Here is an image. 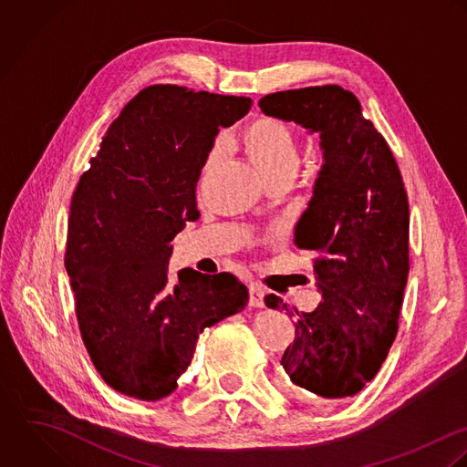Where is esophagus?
Listing matches in <instances>:
<instances>
[{"instance_id":"34e87169","label":"esophagus","mask_w":467,"mask_h":467,"mask_svg":"<svg viewBox=\"0 0 467 467\" xmlns=\"http://www.w3.org/2000/svg\"><path fill=\"white\" fill-rule=\"evenodd\" d=\"M249 292H251V297H249V303L253 305V306H264L265 305V301H264V297H265V290H264V286L260 285V283H251L249 285Z\"/></svg>"}]
</instances>
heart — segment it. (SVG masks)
<instances>
[{
    "label": "heart",
    "instance_id": "obj_1",
    "mask_svg": "<svg viewBox=\"0 0 467 467\" xmlns=\"http://www.w3.org/2000/svg\"><path fill=\"white\" fill-rule=\"evenodd\" d=\"M238 146L253 166L269 181L292 179L299 164V146L294 130L281 119L258 115L251 120L238 137ZM216 151L207 159L205 168L216 162Z\"/></svg>",
    "mask_w": 467,
    "mask_h": 467
}]
</instances>
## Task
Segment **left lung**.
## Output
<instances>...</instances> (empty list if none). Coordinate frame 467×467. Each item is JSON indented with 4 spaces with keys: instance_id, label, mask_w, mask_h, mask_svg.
<instances>
[{
    "instance_id": "1",
    "label": "left lung",
    "mask_w": 467,
    "mask_h": 467,
    "mask_svg": "<svg viewBox=\"0 0 467 467\" xmlns=\"http://www.w3.org/2000/svg\"><path fill=\"white\" fill-rule=\"evenodd\" d=\"M260 108L319 131L325 150L314 196L296 225V244L312 253L323 299L314 312L294 308V343L281 365L316 397H350L379 372L399 330L410 271L404 182L352 92L337 85L285 90L265 95ZM265 303L283 305L275 294Z\"/></svg>"
}]
</instances>
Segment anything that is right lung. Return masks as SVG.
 I'll use <instances>...</instances> for the list:
<instances>
[{
    "label": "right lung",
    "mask_w": 467,
    "mask_h": 467,
    "mask_svg": "<svg viewBox=\"0 0 467 467\" xmlns=\"http://www.w3.org/2000/svg\"><path fill=\"white\" fill-rule=\"evenodd\" d=\"M249 97L153 85L106 130L72 194L65 267L95 370L122 395L159 400L177 388L198 336L240 312L233 275L170 273V242L198 218L196 182L220 126Z\"/></svg>",
    "instance_id": "right-lung-1"
}]
</instances>
